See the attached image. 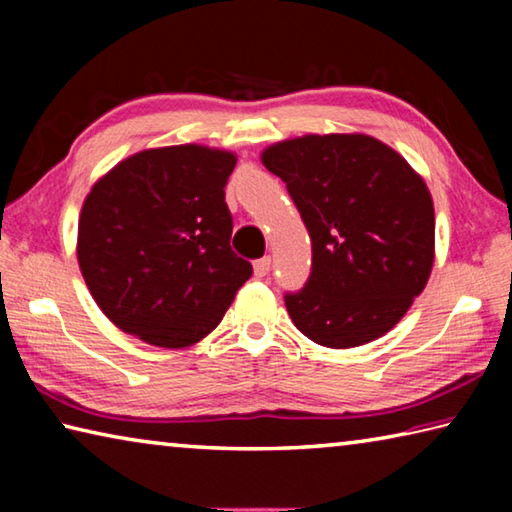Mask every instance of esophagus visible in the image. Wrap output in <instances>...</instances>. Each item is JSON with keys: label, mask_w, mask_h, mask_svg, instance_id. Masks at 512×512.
I'll return each instance as SVG.
<instances>
[{"label": "esophagus", "mask_w": 512, "mask_h": 512, "mask_svg": "<svg viewBox=\"0 0 512 512\" xmlns=\"http://www.w3.org/2000/svg\"><path fill=\"white\" fill-rule=\"evenodd\" d=\"M268 271H271V257L257 259V262H255V275L257 277H264V275H268Z\"/></svg>", "instance_id": "obj_1"}]
</instances>
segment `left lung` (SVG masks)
<instances>
[{
	"instance_id": "8db88e82",
	"label": "left lung",
	"mask_w": 512,
	"mask_h": 512,
	"mask_svg": "<svg viewBox=\"0 0 512 512\" xmlns=\"http://www.w3.org/2000/svg\"><path fill=\"white\" fill-rule=\"evenodd\" d=\"M311 237V275L287 293L302 334L357 348L393 329L427 284L436 219L424 180L370 135H305L262 153Z\"/></svg>"
}]
</instances>
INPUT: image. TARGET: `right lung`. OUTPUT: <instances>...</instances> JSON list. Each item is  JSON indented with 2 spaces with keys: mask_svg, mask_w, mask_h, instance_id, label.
Here are the masks:
<instances>
[{
  "mask_svg": "<svg viewBox=\"0 0 512 512\" xmlns=\"http://www.w3.org/2000/svg\"><path fill=\"white\" fill-rule=\"evenodd\" d=\"M235 153L198 144L140 151L94 183L79 266L99 309L158 348L205 339L253 275L232 253L225 183Z\"/></svg>",
  "mask_w": 512,
  "mask_h": 512,
  "instance_id": "1",
  "label": "right lung"
}]
</instances>
